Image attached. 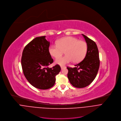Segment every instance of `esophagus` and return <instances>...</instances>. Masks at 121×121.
Returning a JSON list of instances; mask_svg holds the SVG:
<instances>
[{
  "instance_id": "34e87169",
  "label": "esophagus",
  "mask_w": 121,
  "mask_h": 121,
  "mask_svg": "<svg viewBox=\"0 0 121 121\" xmlns=\"http://www.w3.org/2000/svg\"><path fill=\"white\" fill-rule=\"evenodd\" d=\"M60 67H61V69H64V68H66L65 66H61Z\"/></svg>"
}]
</instances>
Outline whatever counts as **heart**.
Listing matches in <instances>:
<instances>
[{
    "label": "heart",
    "instance_id": "obj_1",
    "mask_svg": "<svg viewBox=\"0 0 121 121\" xmlns=\"http://www.w3.org/2000/svg\"><path fill=\"white\" fill-rule=\"evenodd\" d=\"M57 45H52L49 48L51 56L58 58L65 52L66 55L56 59L55 63L61 66L64 65L73 60L74 63L81 61L85 57L87 50V44L84 41L73 37H65L59 39Z\"/></svg>",
    "mask_w": 121,
    "mask_h": 121
}]
</instances>
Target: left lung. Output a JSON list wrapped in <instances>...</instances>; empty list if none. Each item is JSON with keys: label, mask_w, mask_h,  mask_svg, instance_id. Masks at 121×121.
<instances>
[{"label": "left lung", "mask_w": 121, "mask_h": 121, "mask_svg": "<svg viewBox=\"0 0 121 121\" xmlns=\"http://www.w3.org/2000/svg\"><path fill=\"white\" fill-rule=\"evenodd\" d=\"M87 44L88 50L82 61L75 67H67L68 78L74 87L82 88L90 85L95 78L100 66L99 51L95 42L82 34Z\"/></svg>", "instance_id": "obj_1"}]
</instances>
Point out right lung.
Wrapping results in <instances>:
<instances>
[{"label":"right lung","instance_id":"1","mask_svg":"<svg viewBox=\"0 0 121 121\" xmlns=\"http://www.w3.org/2000/svg\"><path fill=\"white\" fill-rule=\"evenodd\" d=\"M45 37H36L28 43L23 50L21 61L24 75L28 81L41 90L53 86L55 77L61 69L58 64L48 67L53 60L49 52L50 43Z\"/></svg>","mask_w":121,"mask_h":121}]
</instances>
